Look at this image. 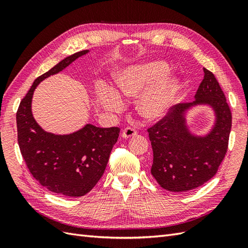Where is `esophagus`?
<instances>
[{"mask_svg": "<svg viewBox=\"0 0 248 248\" xmlns=\"http://www.w3.org/2000/svg\"><path fill=\"white\" fill-rule=\"evenodd\" d=\"M122 138L124 139H130L132 137H136L138 134V131L136 129L131 128V127H126L125 129L122 130Z\"/></svg>", "mask_w": 248, "mask_h": 248, "instance_id": "1", "label": "esophagus"}]
</instances>
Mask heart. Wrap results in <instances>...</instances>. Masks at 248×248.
<instances>
[{
	"label": "heart",
	"mask_w": 248,
	"mask_h": 248,
	"mask_svg": "<svg viewBox=\"0 0 248 248\" xmlns=\"http://www.w3.org/2000/svg\"><path fill=\"white\" fill-rule=\"evenodd\" d=\"M169 71L170 66L164 61H150L126 67L115 74L117 93L120 96L136 98L157 81L140 97L137 110L146 119H158L171 106L180 86V79L176 76L164 78ZM117 94L110 89H101L96 93V100L104 108L117 111L123 108V101Z\"/></svg>",
	"instance_id": "heart-1"
}]
</instances>
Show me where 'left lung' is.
I'll return each mask as SVG.
<instances>
[{"label":"left lung","mask_w":248,"mask_h":248,"mask_svg":"<svg viewBox=\"0 0 248 248\" xmlns=\"http://www.w3.org/2000/svg\"><path fill=\"white\" fill-rule=\"evenodd\" d=\"M204 79L194 101L172 107L166 117L148 129L153 149L151 174L169 191L192 190L209 181L228 151L232 114L214 74L204 68ZM208 105L216 122L205 136H196L186 122V112L193 106Z\"/></svg>","instance_id":"8db88e82"}]
</instances>
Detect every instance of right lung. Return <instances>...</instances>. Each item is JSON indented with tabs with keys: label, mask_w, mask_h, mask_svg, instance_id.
Masks as SVG:
<instances>
[{
	"label": "right lung",
	"mask_w": 248,
	"mask_h": 248,
	"mask_svg": "<svg viewBox=\"0 0 248 248\" xmlns=\"http://www.w3.org/2000/svg\"><path fill=\"white\" fill-rule=\"evenodd\" d=\"M88 52V49L76 52L37 78L16 112L18 146L30 172L49 191L65 197H82L92 190L106 170L120 129L87 124L70 134L47 132L35 121L32 98L43 79Z\"/></svg>",
	"instance_id": "1"
}]
</instances>
